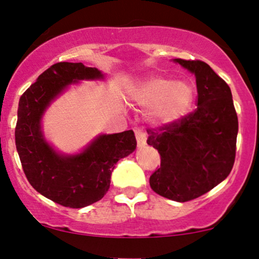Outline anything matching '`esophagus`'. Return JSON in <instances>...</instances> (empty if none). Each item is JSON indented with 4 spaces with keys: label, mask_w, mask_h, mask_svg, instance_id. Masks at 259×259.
<instances>
[{
    "label": "esophagus",
    "mask_w": 259,
    "mask_h": 259,
    "mask_svg": "<svg viewBox=\"0 0 259 259\" xmlns=\"http://www.w3.org/2000/svg\"><path fill=\"white\" fill-rule=\"evenodd\" d=\"M135 136H136V141H137V147H139V148L145 147L147 143L146 133L141 129H135Z\"/></svg>",
    "instance_id": "obj_1"
}]
</instances>
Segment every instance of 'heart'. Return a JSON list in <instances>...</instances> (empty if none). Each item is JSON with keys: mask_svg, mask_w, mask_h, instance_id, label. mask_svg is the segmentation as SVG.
Returning a JSON list of instances; mask_svg holds the SVG:
<instances>
[{"mask_svg": "<svg viewBox=\"0 0 259 259\" xmlns=\"http://www.w3.org/2000/svg\"><path fill=\"white\" fill-rule=\"evenodd\" d=\"M133 99L139 105L154 107L153 116L160 123L181 119L192 104V90L186 83L152 77L134 91Z\"/></svg>", "mask_w": 259, "mask_h": 259, "instance_id": "obj_1", "label": "heart"}]
</instances>
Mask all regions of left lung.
Instances as JSON below:
<instances>
[{
    "label": "left lung",
    "mask_w": 259,
    "mask_h": 259,
    "mask_svg": "<svg viewBox=\"0 0 259 259\" xmlns=\"http://www.w3.org/2000/svg\"><path fill=\"white\" fill-rule=\"evenodd\" d=\"M175 62L195 74L197 109L176 122L147 129V143L161 158L149 184L162 197L188 202L207 194L231 173L238 116L230 86L205 62Z\"/></svg>",
    "instance_id": "8db88e82"
}]
</instances>
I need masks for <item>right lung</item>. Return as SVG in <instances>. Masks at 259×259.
<instances>
[{"instance_id":"1","label":"right lung","mask_w":259,"mask_h":259,"mask_svg":"<svg viewBox=\"0 0 259 259\" xmlns=\"http://www.w3.org/2000/svg\"><path fill=\"white\" fill-rule=\"evenodd\" d=\"M97 68L60 62L40 74L19 101L15 145L29 184L39 194L68 208H83L109 191L111 173L120 159L136 149L133 130L99 135L76 155H62L45 141L42 113L69 84L99 80Z\"/></svg>"}]
</instances>
